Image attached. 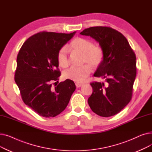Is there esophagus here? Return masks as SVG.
Listing matches in <instances>:
<instances>
[{"instance_id":"1","label":"esophagus","mask_w":152,"mask_h":152,"mask_svg":"<svg viewBox=\"0 0 152 152\" xmlns=\"http://www.w3.org/2000/svg\"><path fill=\"white\" fill-rule=\"evenodd\" d=\"M75 84H76V86L77 87H81V86H83V84L79 83H76Z\"/></svg>"}]
</instances>
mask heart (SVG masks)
<instances>
[{"instance_id": "heart-1", "label": "heart", "mask_w": 152, "mask_h": 152, "mask_svg": "<svg viewBox=\"0 0 152 152\" xmlns=\"http://www.w3.org/2000/svg\"><path fill=\"white\" fill-rule=\"evenodd\" d=\"M67 49L83 53V63H87L93 68L98 67L103 60V51L100 46L94 45L89 39L76 37L68 46ZM59 65L66 68L69 65L67 50L65 47L59 50L57 54ZM91 73L90 67L87 65L81 66H72L63 72V77L75 82H83Z\"/></svg>"}]
</instances>
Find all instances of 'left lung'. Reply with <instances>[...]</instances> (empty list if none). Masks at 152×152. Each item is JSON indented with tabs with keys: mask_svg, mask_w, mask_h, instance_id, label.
<instances>
[{
	"mask_svg": "<svg viewBox=\"0 0 152 152\" xmlns=\"http://www.w3.org/2000/svg\"><path fill=\"white\" fill-rule=\"evenodd\" d=\"M80 34L95 39L103 51V60L94 76L104 83H91L93 92L88 103L93 112L102 117L118 113L132 98L136 76V57L126 38L110 27L95 26Z\"/></svg>",
	"mask_w": 152,
	"mask_h": 152,
	"instance_id": "left-lung-1",
	"label": "left lung"
}]
</instances>
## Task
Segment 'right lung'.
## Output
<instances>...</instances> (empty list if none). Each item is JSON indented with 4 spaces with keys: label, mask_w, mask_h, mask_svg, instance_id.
Wrapping results in <instances>:
<instances>
[{
    "label": "right lung",
    "mask_w": 152,
    "mask_h": 152,
    "mask_svg": "<svg viewBox=\"0 0 152 152\" xmlns=\"http://www.w3.org/2000/svg\"><path fill=\"white\" fill-rule=\"evenodd\" d=\"M70 34L41 32L24 42L17 59L15 81L26 105L39 115L55 117L67 107L76 89L69 79L58 82L59 71L57 54L59 50L74 36Z\"/></svg>",
    "instance_id": "right-lung-1"
}]
</instances>
